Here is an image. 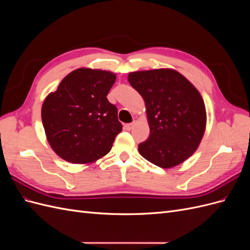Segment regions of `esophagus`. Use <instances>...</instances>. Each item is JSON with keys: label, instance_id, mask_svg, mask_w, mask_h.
Here are the masks:
<instances>
[{"label": "esophagus", "instance_id": "1", "mask_svg": "<svg viewBox=\"0 0 250 250\" xmlns=\"http://www.w3.org/2000/svg\"><path fill=\"white\" fill-rule=\"evenodd\" d=\"M134 124H135V122H132V123H128V124H125V126H124V128L126 130H131L132 128L134 127Z\"/></svg>", "mask_w": 250, "mask_h": 250}]
</instances>
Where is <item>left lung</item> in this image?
<instances>
[{"mask_svg":"<svg viewBox=\"0 0 250 250\" xmlns=\"http://www.w3.org/2000/svg\"><path fill=\"white\" fill-rule=\"evenodd\" d=\"M128 81L145 101L149 121L150 135L139 144L140 154L164 169L185 162L206 130V106L198 90L168 69L133 72Z\"/></svg>","mask_w":250,"mask_h":250,"instance_id":"8db88e82","label":"left lung"}]
</instances>
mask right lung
I'll return each instance as SVG.
<instances>
[{
  "mask_svg": "<svg viewBox=\"0 0 250 250\" xmlns=\"http://www.w3.org/2000/svg\"><path fill=\"white\" fill-rule=\"evenodd\" d=\"M110 72L78 69L44 100L42 125L52 149L64 161L86 164L106 155L122 131L118 108L107 100Z\"/></svg>",
  "mask_w": 250,
  "mask_h": 250,
  "instance_id": "right-lung-1",
  "label": "right lung"
}]
</instances>
